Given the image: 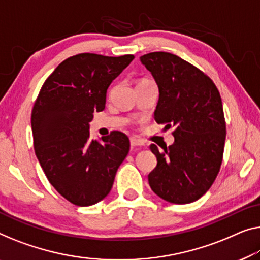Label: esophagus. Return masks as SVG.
Wrapping results in <instances>:
<instances>
[{
	"label": "esophagus",
	"mask_w": 260,
	"mask_h": 260,
	"mask_svg": "<svg viewBox=\"0 0 260 260\" xmlns=\"http://www.w3.org/2000/svg\"><path fill=\"white\" fill-rule=\"evenodd\" d=\"M129 142H131V146L132 147H142V146H145V145H143L142 141H139V140H137V139H134V138H131Z\"/></svg>",
	"instance_id": "obj_1"
}]
</instances>
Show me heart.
<instances>
[{
  "mask_svg": "<svg viewBox=\"0 0 260 260\" xmlns=\"http://www.w3.org/2000/svg\"><path fill=\"white\" fill-rule=\"evenodd\" d=\"M145 80H148V79H142V80H140V81H145ZM140 81H139V83H140Z\"/></svg>",
  "mask_w": 260,
  "mask_h": 260,
  "instance_id": "1",
  "label": "heart"
}]
</instances>
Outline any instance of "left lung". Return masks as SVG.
<instances>
[{
    "instance_id": "obj_1",
    "label": "left lung",
    "mask_w": 260,
    "mask_h": 260,
    "mask_svg": "<svg viewBox=\"0 0 260 260\" xmlns=\"http://www.w3.org/2000/svg\"><path fill=\"white\" fill-rule=\"evenodd\" d=\"M140 59L160 92L155 121L175 128V141L164 152L149 146L157 158L149 185L167 202L191 203L210 189L222 165L226 127L220 94L210 77L179 56L160 51Z\"/></svg>"
}]
</instances>
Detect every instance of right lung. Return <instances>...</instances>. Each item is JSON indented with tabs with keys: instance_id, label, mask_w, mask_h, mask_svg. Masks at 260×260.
I'll return each mask as SVG.
<instances>
[{
	"instance_id": "obj_1",
	"label": "right lung",
	"mask_w": 260,
	"mask_h": 260,
	"mask_svg": "<svg viewBox=\"0 0 260 260\" xmlns=\"http://www.w3.org/2000/svg\"><path fill=\"white\" fill-rule=\"evenodd\" d=\"M133 55L79 53L58 65L44 81L31 112L34 148L53 188L69 202L88 207L111 191L129 140L119 131L90 140L94 112L105 108L107 88Z\"/></svg>"
}]
</instances>
